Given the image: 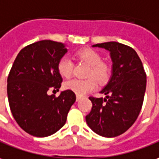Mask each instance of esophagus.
Instances as JSON below:
<instances>
[{
    "label": "esophagus",
    "instance_id": "obj_1",
    "mask_svg": "<svg viewBox=\"0 0 159 159\" xmlns=\"http://www.w3.org/2000/svg\"><path fill=\"white\" fill-rule=\"evenodd\" d=\"M80 99H81V97H80V96H79V95H77V97H76V100H77V101H80Z\"/></svg>",
    "mask_w": 159,
    "mask_h": 159
}]
</instances>
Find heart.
Returning <instances> with one entry per match:
<instances>
[{
	"label": "heart",
	"instance_id": "1",
	"mask_svg": "<svg viewBox=\"0 0 159 159\" xmlns=\"http://www.w3.org/2000/svg\"><path fill=\"white\" fill-rule=\"evenodd\" d=\"M77 56L79 59L84 61L90 66L87 77H95L101 84L106 83L108 80L110 76V67L107 63L102 62V57L99 52L94 49L86 48L78 52ZM58 71L61 76L66 79H68L73 74V63L70 57L63 56L59 61ZM94 78H89L86 80L73 79L66 81L64 83V87L67 90L73 91L79 96H83L93 91L97 87V81Z\"/></svg>",
	"mask_w": 159,
	"mask_h": 159
}]
</instances>
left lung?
<instances>
[{"label":"left lung","instance_id":"1","mask_svg":"<svg viewBox=\"0 0 159 159\" xmlns=\"http://www.w3.org/2000/svg\"><path fill=\"white\" fill-rule=\"evenodd\" d=\"M110 52L111 76L100 91L106 97H90L93 107L86 115L88 126L95 133L113 138L126 132L139 114L146 88V74L133 48L116 41L93 46Z\"/></svg>","mask_w":159,"mask_h":159}]
</instances>
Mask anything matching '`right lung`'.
<instances>
[{
  "label": "right lung",
  "instance_id": "1",
  "mask_svg": "<svg viewBox=\"0 0 159 159\" xmlns=\"http://www.w3.org/2000/svg\"><path fill=\"white\" fill-rule=\"evenodd\" d=\"M66 52L63 43L40 40L21 49L12 66L7 86L11 112L30 135L44 138L58 132L76 100L71 90L59 97L48 94V90L59 91L61 86L58 62Z\"/></svg>",
  "mask_w": 159,
  "mask_h": 159
}]
</instances>
